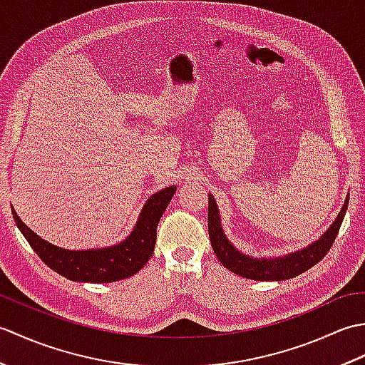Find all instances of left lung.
I'll return each mask as SVG.
<instances>
[{
  "mask_svg": "<svg viewBox=\"0 0 365 365\" xmlns=\"http://www.w3.org/2000/svg\"><path fill=\"white\" fill-rule=\"evenodd\" d=\"M348 200H350V195H346L344 207L340 208L334 222L319 240H315L311 245L290 254L277 255V257H254V255L240 251L224 234L218 205H216L215 197L208 195V235H210L212 247L222 265L230 269L232 273L242 277L254 279V281H285V279H292L317 265L328 254L329 247L334 243L339 234L340 226H342L348 208Z\"/></svg>",
  "mask_w": 365,
  "mask_h": 365,
  "instance_id": "8db88e82",
  "label": "left lung"
}]
</instances>
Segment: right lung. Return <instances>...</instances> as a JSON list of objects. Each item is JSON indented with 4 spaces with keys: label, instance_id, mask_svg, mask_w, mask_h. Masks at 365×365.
Returning <instances> with one entry per match:
<instances>
[{
    "label": "right lung",
    "instance_id": "obj_1",
    "mask_svg": "<svg viewBox=\"0 0 365 365\" xmlns=\"http://www.w3.org/2000/svg\"><path fill=\"white\" fill-rule=\"evenodd\" d=\"M175 187L157 191L145 200L130 235L120 243L97 250H64L38 237L11 207L15 224L34 252L58 274L75 282H114L136 274L155 250L157 226L173 199Z\"/></svg>",
    "mask_w": 365,
    "mask_h": 365
}]
</instances>
